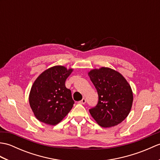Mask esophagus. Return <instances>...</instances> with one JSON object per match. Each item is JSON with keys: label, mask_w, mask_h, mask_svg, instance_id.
Wrapping results in <instances>:
<instances>
[{"label": "esophagus", "mask_w": 160, "mask_h": 160, "mask_svg": "<svg viewBox=\"0 0 160 160\" xmlns=\"http://www.w3.org/2000/svg\"><path fill=\"white\" fill-rule=\"evenodd\" d=\"M79 103L81 104H85L86 103V99H85V98H82V99L79 102Z\"/></svg>", "instance_id": "obj_1"}]
</instances>
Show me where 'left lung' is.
Wrapping results in <instances>:
<instances>
[{
	"mask_svg": "<svg viewBox=\"0 0 160 160\" xmlns=\"http://www.w3.org/2000/svg\"><path fill=\"white\" fill-rule=\"evenodd\" d=\"M89 76L98 94V104L89 109L91 116L102 127L121 123L131 109V86L122 74L110 68L93 69Z\"/></svg>",
	"mask_w": 160,
	"mask_h": 160,
	"instance_id": "obj_1",
	"label": "left lung"
}]
</instances>
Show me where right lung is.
<instances>
[{
  "mask_svg": "<svg viewBox=\"0 0 160 160\" xmlns=\"http://www.w3.org/2000/svg\"><path fill=\"white\" fill-rule=\"evenodd\" d=\"M73 69L55 66L44 71L33 84L29 104L36 118L47 124L56 125L69 113L74 101L65 81Z\"/></svg>",
  "mask_w": 160,
  "mask_h": 160,
  "instance_id": "obj_1",
  "label": "right lung"
}]
</instances>
